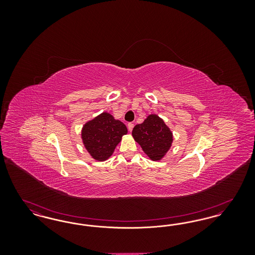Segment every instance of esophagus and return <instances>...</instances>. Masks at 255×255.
<instances>
[{
  "instance_id": "1",
  "label": "esophagus",
  "mask_w": 255,
  "mask_h": 255,
  "mask_svg": "<svg viewBox=\"0 0 255 255\" xmlns=\"http://www.w3.org/2000/svg\"><path fill=\"white\" fill-rule=\"evenodd\" d=\"M127 126H128V130H129V131H130V132H132V130H133V123H132V122H129V123H128V125H127Z\"/></svg>"
}]
</instances>
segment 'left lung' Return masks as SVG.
<instances>
[{"mask_svg": "<svg viewBox=\"0 0 255 255\" xmlns=\"http://www.w3.org/2000/svg\"><path fill=\"white\" fill-rule=\"evenodd\" d=\"M133 137L152 160H159L169 150L173 134L157 115H150L144 122L133 127Z\"/></svg>", "mask_w": 255, "mask_h": 255, "instance_id": "obj_1", "label": "left lung"}]
</instances>
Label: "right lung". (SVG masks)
<instances>
[{
    "instance_id": "right-lung-1",
    "label": "right lung",
    "mask_w": 255,
    "mask_h": 255,
    "mask_svg": "<svg viewBox=\"0 0 255 255\" xmlns=\"http://www.w3.org/2000/svg\"><path fill=\"white\" fill-rule=\"evenodd\" d=\"M127 132L123 122L115 120L108 113H102L83 126L82 140L90 155L103 161L112 156L122 135Z\"/></svg>"
}]
</instances>
